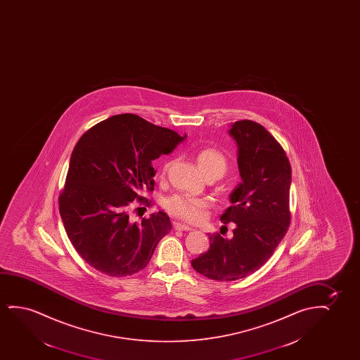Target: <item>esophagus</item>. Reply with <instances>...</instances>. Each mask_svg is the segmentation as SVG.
<instances>
[{"mask_svg":"<svg viewBox=\"0 0 360 360\" xmlns=\"http://www.w3.org/2000/svg\"><path fill=\"white\" fill-rule=\"evenodd\" d=\"M173 227H174V230H178V231H192L193 230L192 227L188 226L182 222H174Z\"/></svg>","mask_w":360,"mask_h":360,"instance_id":"esophagus-1","label":"esophagus"}]
</instances>
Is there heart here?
Returning <instances> with one entry per match:
<instances>
[{"instance_id":"obj_1","label":"heart","mask_w":360,"mask_h":360,"mask_svg":"<svg viewBox=\"0 0 360 360\" xmlns=\"http://www.w3.org/2000/svg\"><path fill=\"white\" fill-rule=\"evenodd\" d=\"M197 161L199 167L207 178L222 177L229 168L226 156L217 148H202L197 153ZM167 165L165 166V171ZM163 207L173 217H181L186 221L199 222L205 217L207 200L186 194H173L165 200Z\"/></svg>"}]
</instances>
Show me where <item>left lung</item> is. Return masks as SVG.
<instances>
[{
  "label": "left lung",
  "mask_w": 360,
  "mask_h": 360,
  "mask_svg": "<svg viewBox=\"0 0 360 360\" xmlns=\"http://www.w3.org/2000/svg\"><path fill=\"white\" fill-rule=\"evenodd\" d=\"M229 133L238 146L242 182L220 220L236 227L230 240L217 232L209 235V250L192 261L198 273L219 281H237L258 271L285 236L291 217V167L281 143L252 120L235 122Z\"/></svg>",
  "instance_id": "obj_1"
}]
</instances>
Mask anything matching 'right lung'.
<instances>
[{
	"mask_svg": "<svg viewBox=\"0 0 360 360\" xmlns=\"http://www.w3.org/2000/svg\"><path fill=\"white\" fill-rule=\"evenodd\" d=\"M186 139L136 114H118L89 129L70 158L59 210L79 256L110 276H133L148 266L163 236L172 230L163 212L129 219L135 199L153 191V161Z\"/></svg>",
	"mask_w": 360,
	"mask_h": 360,
	"instance_id": "right-lung-1",
	"label": "right lung"
}]
</instances>
